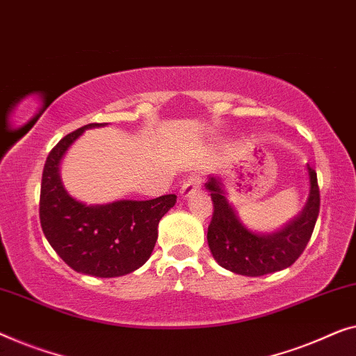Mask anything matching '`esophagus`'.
Segmentation results:
<instances>
[{
    "mask_svg": "<svg viewBox=\"0 0 356 356\" xmlns=\"http://www.w3.org/2000/svg\"><path fill=\"white\" fill-rule=\"evenodd\" d=\"M202 187V177L198 174H192V176L187 177V180H184L182 187H180V197L182 198H188L195 195Z\"/></svg>",
    "mask_w": 356,
    "mask_h": 356,
    "instance_id": "obj_1",
    "label": "esophagus"
}]
</instances>
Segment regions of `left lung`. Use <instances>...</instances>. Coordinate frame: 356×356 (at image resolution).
<instances>
[{"mask_svg":"<svg viewBox=\"0 0 356 356\" xmlns=\"http://www.w3.org/2000/svg\"><path fill=\"white\" fill-rule=\"evenodd\" d=\"M309 195L303 211L274 234H254L240 221L227 202L219 177L209 176L207 188L213 200V218L208 226V245L219 266L242 276H264L297 261L312 238L319 214V187L314 169L308 166Z\"/></svg>","mask_w":356,"mask_h":356,"instance_id":"obj_1","label":"left lung"}]
</instances>
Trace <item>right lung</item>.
Segmentation results:
<instances>
[{
    "mask_svg": "<svg viewBox=\"0 0 356 356\" xmlns=\"http://www.w3.org/2000/svg\"><path fill=\"white\" fill-rule=\"evenodd\" d=\"M87 124L49 152L40 190V224L54 252L74 271L95 277H118L143 266L158 238V224L176 204V195L109 204H85L72 198L59 177V164Z\"/></svg>",
    "mask_w": 356,
    "mask_h": 356,
    "instance_id": "obj_1",
    "label": "right lung"
}]
</instances>
